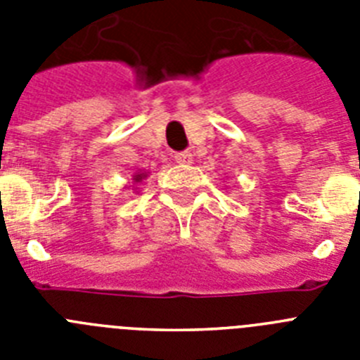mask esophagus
Segmentation results:
<instances>
[{"mask_svg": "<svg viewBox=\"0 0 360 360\" xmlns=\"http://www.w3.org/2000/svg\"><path fill=\"white\" fill-rule=\"evenodd\" d=\"M174 160H176V164L187 165V164H191V162H193V155H191L189 151L176 153V155H174Z\"/></svg>", "mask_w": 360, "mask_h": 360, "instance_id": "1", "label": "esophagus"}]
</instances>
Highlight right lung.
<instances>
[{
	"label": "right lung",
	"mask_w": 360,
	"mask_h": 360,
	"mask_svg": "<svg viewBox=\"0 0 360 360\" xmlns=\"http://www.w3.org/2000/svg\"><path fill=\"white\" fill-rule=\"evenodd\" d=\"M142 178H146V173L133 174V180H135V182H142Z\"/></svg>",
	"instance_id": "add662e5"
}]
</instances>
